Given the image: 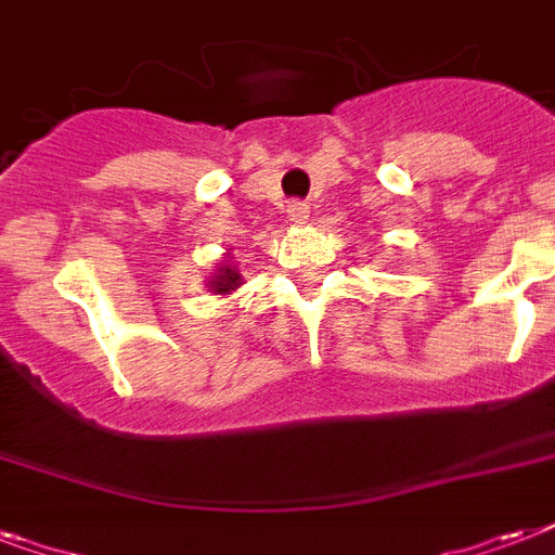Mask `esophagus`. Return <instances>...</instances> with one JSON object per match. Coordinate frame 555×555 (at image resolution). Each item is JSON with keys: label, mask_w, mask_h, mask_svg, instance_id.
I'll list each match as a JSON object with an SVG mask.
<instances>
[{"label": "esophagus", "mask_w": 555, "mask_h": 555, "mask_svg": "<svg viewBox=\"0 0 555 555\" xmlns=\"http://www.w3.org/2000/svg\"><path fill=\"white\" fill-rule=\"evenodd\" d=\"M308 212H311V207H308L305 201H287V218H291L294 224H305V221H308Z\"/></svg>", "instance_id": "1"}]
</instances>
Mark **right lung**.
Here are the masks:
<instances>
[{
  "label": "right lung",
  "instance_id": "right-lung-1",
  "mask_svg": "<svg viewBox=\"0 0 555 555\" xmlns=\"http://www.w3.org/2000/svg\"><path fill=\"white\" fill-rule=\"evenodd\" d=\"M238 285H242V276H238V270L230 268V264H221L216 276H212V282H209V287H212L216 294H230V291H235Z\"/></svg>",
  "mask_w": 555,
  "mask_h": 555
}]
</instances>
